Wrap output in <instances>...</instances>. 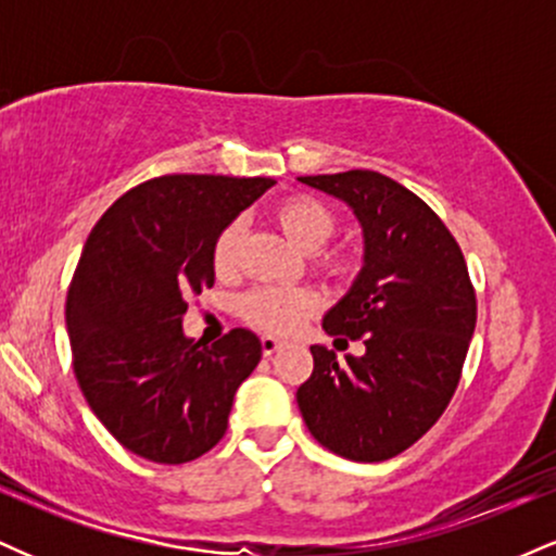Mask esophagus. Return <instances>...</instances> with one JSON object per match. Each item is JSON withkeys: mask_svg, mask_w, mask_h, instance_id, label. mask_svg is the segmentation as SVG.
Masks as SVG:
<instances>
[{"mask_svg": "<svg viewBox=\"0 0 556 556\" xmlns=\"http://www.w3.org/2000/svg\"><path fill=\"white\" fill-rule=\"evenodd\" d=\"M279 348H282V340H277V337H269V334L261 337V350H264L266 358H271Z\"/></svg>", "mask_w": 556, "mask_h": 556, "instance_id": "obj_1", "label": "esophagus"}]
</instances>
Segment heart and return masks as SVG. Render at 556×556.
I'll list each match as a JSON object with an SVG mask.
<instances>
[{"label": "heart", "mask_w": 556, "mask_h": 556, "mask_svg": "<svg viewBox=\"0 0 556 556\" xmlns=\"http://www.w3.org/2000/svg\"><path fill=\"white\" fill-rule=\"evenodd\" d=\"M277 222L285 229V235L295 242L303 251H318L324 242L331 240L337 232L334 214L324 206L321 201L311 195H292L277 206ZM242 227L240 222H229V225L216 235L212 261L219 277L235 271L238 266ZM324 266L337 269L340 256L327 253L321 258ZM318 308V300L311 290L303 287H258V290L248 292L240 300V314L253 327L271 331V334H290L300 324L308 321Z\"/></svg>", "instance_id": "obj_1"}]
</instances>
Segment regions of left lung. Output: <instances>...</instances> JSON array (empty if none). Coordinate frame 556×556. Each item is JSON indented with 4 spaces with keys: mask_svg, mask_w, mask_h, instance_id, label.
Instances as JSON below:
<instances>
[{
    "mask_svg": "<svg viewBox=\"0 0 556 556\" xmlns=\"http://www.w3.org/2000/svg\"><path fill=\"white\" fill-rule=\"evenodd\" d=\"M298 180L340 198L361 222L363 269L324 316V331L366 344L344 363L314 344L298 407L334 455L389 460L437 424L460 381L476 329L468 266L444 222L392 177L350 169Z\"/></svg>",
    "mask_w": 556,
    "mask_h": 556,
    "instance_id": "1",
    "label": "left lung"
}]
</instances>
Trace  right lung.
I'll return each instance as SVG.
<instances>
[{"mask_svg": "<svg viewBox=\"0 0 556 556\" xmlns=\"http://www.w3.org/2000/svg\"><path fill=\"white\" fill-rule=\"evenodd\" d=\"M274 185L269 177L164 175L106 208L67 292L83 397L125 450L180 465L225 437L261 340L232 329L206 348L182 331L188 298L214 285V240Z\"/></svg>", "mask_w": 556, "mask_h": 556, "instance_id": "1", "label": "right lung"}]
</instances>
